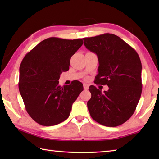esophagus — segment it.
<instances>
[{
  "label": "esophagus",
  "instance_id": "34e87169",
  "mask_svg": "<svg viewBox=\"0 0 159 159\" xmlns=\"http://www.w3.org/2000/svg\"><path fill=\"white\" fill-rule=\"evenodd\" d=\"M83 87H84V89L87 90L89 88V85H87V83H83Z\"/></svg>",
  "mask_w": 159,
  "mask_h": 159
}]
</instances>
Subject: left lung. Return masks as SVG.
Here are the masks:
<instances>
[{
  "label": "left lung",
  "instance_id": "1",
  "mask_svg": "<svg viewBox=\"0 0 159 159\" xmlns=\"http://www.w3.org/2000/svg\"><path fill=\"white\" fill-rule=\"evenodd\" d=\"M83 40L86 48L98 59L96 82L109 87L104 93L95 86L89 87L92 97L87 107L90 116L103 126H120L133 116L142 92L139 57L114 34L104 33Z\"/></svg>",
  "mask_w": 159,
  "mask_h": 159
}]
</instances>
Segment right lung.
Instances as JSON below:
<instances>
[{"label":"right lung","instance_id":"add662e5","mask_svg":"<svg viewBox=\"0 0 159 159\" xmlns=\"http://www.w3.org/2000/svg\"><path fill=\"white\" fill-rule=\"evenodd\" d=\"M83 43L82 39L47 38L22 61L19 91L26 111L39 124L54 126L69 117L83 86L76 80L61 87L59 80L62 72L69 70L71 57Z\"/></svg>","mask_w":159,"mask_h":159}]
</instances>
